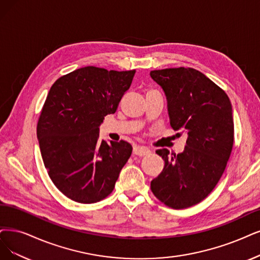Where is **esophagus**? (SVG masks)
I'll list each match as a JSON object with an SVG mask.
<instances>
[{
	"mask_svg": "<svg viewBox=\"0 0 260 260\" xmlns=\"http://www.w3.org/2000/svg\"><path fill=\"white\" fill-rule=\"evenodd\" d=\"M133 153L138 156H145L150 154V150L146 147H135L133 150Z\"/></svg>",
	"mask_w": 260,
	"mask_h": 260,
	"instance_id": "34e87169",
	"label": "esophagus"
}]
</instances>
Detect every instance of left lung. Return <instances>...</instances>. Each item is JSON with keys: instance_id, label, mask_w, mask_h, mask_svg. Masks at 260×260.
Segmentation results:
<instances>
[{"instance_id": "left-lung-1", "label": "left lung", "mask_w": 260, "mask_h": 260, "mask_svg": "<svg viewBox=\"0 0 260 260\" xmlns=\"http://www.w3.org/2000/svg\"><path fill=\"white\" fill-rule=\"evenodd\" d=\"M150 76L165 92L171 127L187 134L182 153L156 151L165 166L151 181V190L169 208L185 209L203 201L226 168L234 146L232 104L224 90L190 67Z\"/></svg>"}]
</instances>
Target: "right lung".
Segmentation results:
<instances>
[{
	"mask_svg": "<svg viewBox=\"0 0 260 260\" xmlns=\"http://www.w3.org/2000/svg\"><path fill=\"white\" fill-rule=\"evenodd\" d=\"M136 71L86 66L60 77L50 88L37 123L44 165L66 197L94 204L114 188L126 164L128 142L100 140V125L117 111Z\"/></svg>",
	"mask_w": 260,
	"mask_h": 260,
	"instance_id": "1",
	"label": "right lung"
}]
</instances>
